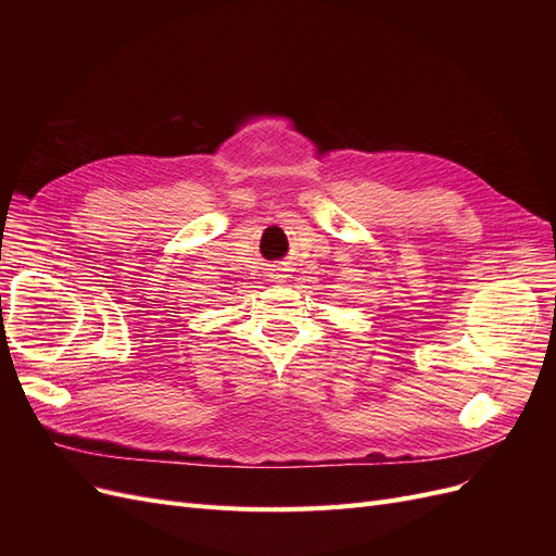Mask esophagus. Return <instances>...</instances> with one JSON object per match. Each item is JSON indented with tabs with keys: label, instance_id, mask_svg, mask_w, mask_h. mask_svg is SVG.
I'll use <instances>...</instances> for the list:
<instances>
[{
	"label": "esophagus",
	"instance_id": "esophagus-1",
	"mask_svg": "<svg viewBox=\"0 0 556 556\" xmlns=\"http://www.w3.org/2000/svg\"><path fill=\"white\" fill-rule=\"evenodd\" d=\"M271 280H274V282H285V274H280V271L271 274Z\"/></svg>",
	"mask_w": 556,
	"mask_h": 556
}]
</instances>
